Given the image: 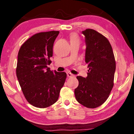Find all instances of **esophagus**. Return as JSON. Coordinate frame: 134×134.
I'll list each match as a JSON object with an SVG mask.
<instances>
[{
  "label": "esophagus",
  "instance_id": "34e87169",
  "mask_svg": "<svg viewBox=\"0 0 134 134\" xmlns=\"http://www.w3.org/2000/svg\"><path fill=\"white\" fill-rule=\"evenodd\" d=\"M67 75L68 77H74V75H73V74H71V72H67Z\"/></svg>",
  "mask_w": 134,
  "mask_h": 134
}]
</instances>
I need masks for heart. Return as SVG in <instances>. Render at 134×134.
Here are the masks:
<instances>
[{"mask_svg": "<svg viewBox=\"0 0 134 134\" xmlns=\"http://www.w3.org/2000/svg\"><path fill=\"white\" fill-rule=\"evenodd\" d=\"M70 42L79 43L80 40H79L78 35L76 34H71V35H70Z\"/></svg>", "mask_w": 134, "mask_h": 134, "instance_id": "obj_1", "label": "heart"}]
</instances>
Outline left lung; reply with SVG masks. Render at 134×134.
Masks as SVG:
<instances>
[{
    "mask_svg": "<svg viewBox=\"0 0 134 134\" xmlns=\"http://www.w3.org/2000/svg\"><path fill=\"white\" fill-rule=\"evenodd\" d=\"M86 45L85 62L87 76H77L79 86L74 90L79 103L96 108L107 100L113 87L116 63L112 46L105 36L92 29L82 31Z\"/></svg>",
    "mask_w": 134,
    "mask_h": 134,
    "instance_id": "8db88e82",
    "label": "left lung"
}]
</instances>
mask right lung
Returning a JSON list of instances; mask_svg holds the SVG:
<instances>
[{
    "instance_id": "add662e5",
    "label": "right lung",
    "mask_w": 134,
    "mask_h": 134,
    "mask_svg": "<svg viewBox=\"0 0 134 134\" xmlns=\"http://www.w3.org/2000/svg\"><path fill=\"white\" fill-rule=\"evenodd\" d=\"M59 31L37 33L22 45L18 56L16 76L26 100L39 108L49 107L58 99L67 74L51 71L54 42Z\"/></svg>"
}]
</instances>
